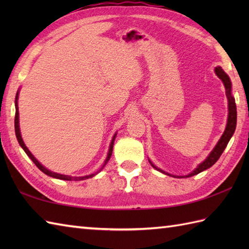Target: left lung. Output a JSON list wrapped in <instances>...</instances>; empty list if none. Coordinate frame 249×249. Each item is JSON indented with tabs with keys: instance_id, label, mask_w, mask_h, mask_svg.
Returning <instances> with one entry per match:
<instances>
[{
	"instance_id": "1",
	"label": "left lung",
	"mask_w": 249,
	"mask_h": 249,
	"mask_svg": "<svg viewBox=\"0 0 249 249\" xmlns=\"http://www.w3.org/2000/svg\"><path fill=\"white\" fill-rule=\"evenodd\" d=\"M214 71L216 73V76H217L220 80L223 81L225 89H226V96H227V99H228V119H227V125H226L224 134L221 135L220 139L214 146L212 152H211L208 155V157H206L202 162H200L197 166V168H195L192 172L187 174V176H173V174L168 173L166 171L161 170V169H160L158 167H156L154 163H153L149 160L151 166L154 169H156L157 171H160L163 174H167V176L173 177V178H189V177L196 176V174H198L200 172L206 170V169L211 168L216 161L218 160V158L220 157L221 154H223V152L226 149L227 144H228V142L230 141L231 137L233 136L234 131H235V127H236V106H235V99L233 97V95H232V83H231L229 76L227 75V73L224 71V70L220 66L215 67Z\"/></svg>"
}]
</instances>
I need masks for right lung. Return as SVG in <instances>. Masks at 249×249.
Wrapping results in <instances>:
<instances>
[{"label": "right lung", "instance_id": "1", "mask_svg": "<svg viewBox=\"0 0 249 249\" xmlns=\"http://www.w3.org/2000/svg\"><path fill=\"white\" fill-rule=\"evenodd\" d=\"M19 91L20 89H18L17 94H16V99H15V107H16V115H15V133H16V137H17V140L19 142L20 146L22 147L23 151L26 153V155H28L32 161H33L35 165L37 166V168L39 169L40 171H43L45 174H47V176H49L51 178H59V179H64V181H82V179H87V178H93L96 176L97 173H99L100 171L103 170L104 167L107 165V162L109 161L111 155H112V151H113V144H114V140H115V137H116V133L114 134V136L112 137V140H111L110 142V145H109V151H108V154H107V157H106V160L104 162V165L102 166V168L99 169V170L97 172L95 173H92V174H89V176H84V177H71V176H66V174H61V173H56V172H53L49 170V169H47L45 166L41 165V163L36 160V158L34 157V155L32 154V153L29 151L28 147H26V145L24 144L23 142V139L22 137H21V133H20V126H19V108H18V98H19Z\"/></svg>", "mask_w": 249, "mask_h": 249}]
</instances>
